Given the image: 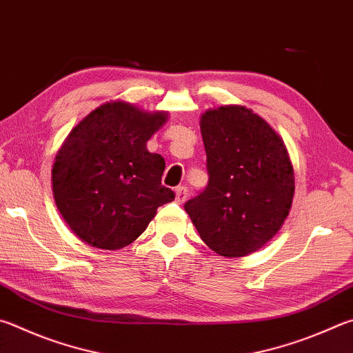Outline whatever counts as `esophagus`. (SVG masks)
I'll list each match as a JSON object with an SVG mask.
<instances>
[{"instance_id": "obj_1", "label": "esophagus", "mask_w": 353, "mask_h": 353, "mask_svg": "<svg viewBox=\"0 0 353 353\" xmlns=\"http://www.w3.org/2000/svg\"><path fill=\"white\" fill-rule=\"evenodd\" d=\"M176 202L177 203H183L185 201H187V196H188V190H187V187H177L176 190Z\"/></svg>"}]
</instances>
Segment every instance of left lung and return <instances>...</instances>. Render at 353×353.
<instances>
[{
	"instance_id": "1",
	"label": "left lung",
	"mask_w": 353,
	"mask_h": 353,
	"mask_svg": "<svg viewBox=\"0 0 353 353\" xmlns=\"http://www.w3.org/2000/svg\"><path fill=\"white\" fill-rule=\"evenodd\" d=\"M208 185L183 205L202 241L221 256L259 250L283 227L294 193L293 166L273 128L245 106L201 119Z\"/></svg>"
}]
</instances>
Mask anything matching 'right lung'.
<instances>
[{
    "mask_svg": "<svg viewBox=\"0 0 353 353\" xmlns=\"http://www.w3.org/2000/svg\"><path fill=\"white\" fill-rule=\"evenodd\" d=\"M168 119L111 101L77 125L55 157L54 199L70 230L89 245L119 250L142 234L160 205L174 201L162 185L165 160L146 142Z\"/></svg>",
    "mask_w": 353,
    "mask_h": 353,
    "instance_id": "obj_1",
    "label": "right lung"
}]
</instances>
